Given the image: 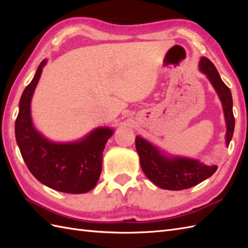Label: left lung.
Segmentation results:
<instances>
[{
  "label": "left lung",
  "instance_id": "left-lung-1",
  "mask_svg": "<svg viewBox=\"0 0 248 248\" xmlns=\"http://www.w3.org/2000/svg\"><path fill=\"white\" fill-rule=\"evenodd\" d=\"M200 70L208 76L215 91L222 100L227 134L226 145H229L234 131V116L232 112V96L229 87L222 81L217 68L207 57L200 61ZM135 147L140 155L141 170L150 181L164 189L180 191L197 186L217 171V165H204L199 161L173 157L168 159L163 155L155 147L140 136H136Z\"/></svg>",
  "mask_w": 248,
  "mask_h": 248
}]
</instances>
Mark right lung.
Returning <instances> with one entry per match:
<instances>
[{"instance_id":"1","label":"right lung","mask_w":248,"mask_h":248,"mask_svg":"<svg viewBox=\"0 0 248 248\" xmlns=\"http://www.w3.org/2000/svg\"><path fill=\"white\" fill-rule=\"evenodd\" d=\"M45 65L46 61L40 62L34 78L21 96L15 124L16 140L26 166L37 180L60 192L86 193L99 180L102 152L113 131L98 128L72 144L51 143L37 132L31 119V100Z\"/></svg>"}]
</instances>
